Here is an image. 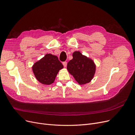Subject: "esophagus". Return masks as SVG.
Instances as JSON below:
<instances>
[{
  "instance_id": "obj_1",
  "label": "esophagus",
  "mask_w": 135,
  "mask_h": 135,
  "mask_svg": "<svg viewBox=\"0 0 135 135\" xmlns=\"http://www.w3.org/2000/svg\"><path fill=\"white\" fill-rule=\"evenodd\" d=\"M62 64H63V65H64V67H66L67 65V62H66V61L62 62Z\"/></svg>"
}]
</instances>
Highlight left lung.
Wrapping results in <instances>:
<instances>
[{
	"label": "left lung",
	"instance_id": "obj_1",
	"mask_svg": "<svg viewBox=\"0 0 135 135\" xmlns=\"http://www.w3.org/2000/svg\"><path fill=\"white\" fill-rule=\"evenodd\" d=\"M73 59L70 60L67 69L80 84L89 82L93 78L96 66L92 60L83 55L80 52H74Z\"/></svg>",
	"mask_w": 135,
	"mask_h": 135
}]
</instances>
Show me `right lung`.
<instances>
[{"mask_svg":"<svg viewBox=\"0 0 135 135\" xmlns=\"http://www.w3.org/2000/svg\"><path fill=\"white\" fill-rule=\"evenodd\" d=\"M62 68L63 65L57 56L47 54L44 58L35 63L33 71L40 82L49 85L53 83L58 71Z\"/></svg>","mask_w":135,"mask_h":135,"instance_id":"1","label":"right lung"}]
</instances>
